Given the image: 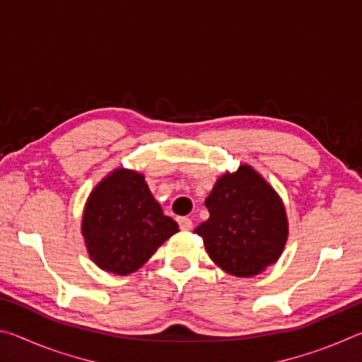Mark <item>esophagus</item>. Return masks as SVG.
Wrapping results in <instances>:
<instances>
[{
	"label": "esophagus",
	"mask_w": 362,
	"mask_h": 362,
	"mask_svg": "<svg viewBox=\"0 0 362 362\" xmlns=\"http://www.w3.org/2000/svg\"><path fill=\"white\" fill-rule=\"evenodd\" d=\"M179 225H180V228L183 231H188V230L193 228L192 218H188V217H179Z\"/></svg>",
	"instance_id": "esophagus-1"
}]
</instances>
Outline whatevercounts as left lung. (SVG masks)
Returning <instances> with one entry per match:
<instances>
[{
  "mask_svg": "<svg viewBox=\"0 0 362 362\" xmlns=\"http://www.w3.org/2000/svg\"><path fill=\"white\" fill-rule=\"evenodd\" d=\"M206 207L209 218L194 233L223 272L249 278L279 259L287 240L284 206L252 168L220 177Z\"/></svg>",
  "mask_w": 362,
  "mask_h": 362,
  "instance_id": "left-lung-1",
  "label": "left lung"
}]
</instances>
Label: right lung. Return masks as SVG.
Masks as SVG:
<instances>
[{
    "mask_svg": "<svg viewBox=\"0 0 362 362\" xmlns=\"http://www.w3.org/2000/svg\"><path fill=\"white\" fill-rule=\"evenodd\" d=\"M179 231L164 216L144 175L118 169L90 193L83 236L90 259L105 272L134 273L161 244Z\"/></svg>",
    "mask_w": 362,
    "mask_h": 362,
    "instance_id": "right-lung-1",
    "label": "right lung"
}]
</instances>
